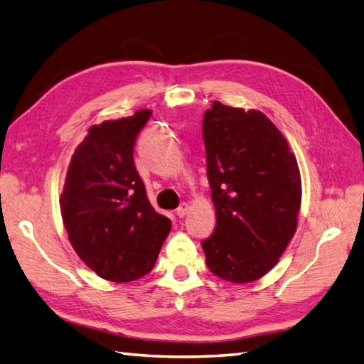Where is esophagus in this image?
I'll return each instance as SVG.
<instances>
[{
  "label": "esophagus",
  "instance_id": "obj_1",
  "mask_svg": "<svg viewBox=\"0 0 364 364\" xmlns=\"http://www.w3.org/2000/svg\"><path fill=\"white\" fill-rule=\"evenodd\" d=\"M176 213H177V217H179V218H183L185 215L188 213V204L187 203H182L179 207H177Z\"/></svg>",
  "mask_w": 364,
  "mask_h": 364
}]
</instances>
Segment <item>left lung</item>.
I'll use <instances>...</instances> for the list:
<instances>
[{
  "mask_svg": "<svg viewBox=\"0 0 364 364\" xmlns=\"http://www.w3.org/2000/svg\"><path fill=\"white\" fill-rule=\"evenodd\" d=\"M203 135L217 217L201 242L205 264L221 279L251 283L278 264L296 231L300 169L283 133L257 109L213 102Z\"/></svg>",
  "mask_w": 364,
  "mask_h": 364,
  "instance_id": "obj_1",
  "label": "left lung"
}]
</instances>
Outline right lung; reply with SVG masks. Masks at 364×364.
Here are the masks:
<instances>
[{
    "mask_svg": "<svg viewBox=\"0 0 364 364\" xmlns=\"http://www.w3.org/2000/svg\"><path fill=\"white\" fill-rule=\"evenodd\" d=\"M152 114L138 109L87 130L72 155L59 198L69 240L103 279L129 283L149 273L171 231L146 196L133 163L136 135Z\"/></svg>",
    "mask_w": 364,
    "mask_h": 364,
    "instance_id": "add662e5",
    "label": "right lung"
}]
</instances>
